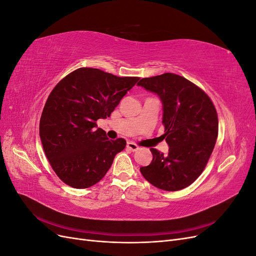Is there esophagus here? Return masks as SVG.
Returning <instances> with one entry per match:
<instances>
[{"instance_id":"34e87169","label":"esophagus","mask_w":256,"mask_h":256,"mask_svg":"<svg viewBox=\"0 0 256 256\" xmlns=\"http://www.w3.org/2000/svg\"><path fill=\"white\" fill-rule=\"evenodd\" d=\"M127 148L132 152H136L138 150V146L134 142H127Z\"/></svg>"}]
</instances>
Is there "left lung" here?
<instances>
[{
  "instance_id": "1",
  "label": "left lung",
  "mask_w": 256,
  "mask_h": 256,
  "mask_svg": "<svg viewBox=\"0 0 256 256\" xmlns=\"http://www.w3.org/2000/svg\"><path fill=\"white\" fill-rule=\"evenodd\" d=\"M138 86L159 96L168 154L150 148L152 160L140 171L154 187L177 191L202 174L218 138V115L206 92L182 76L166 72L143 78Z\"/></svg>"
}]
</instances>
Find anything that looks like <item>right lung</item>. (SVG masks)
<instances>
[{
	"label": "right lung",
	"mask_w": 256,
	"mask_h": 256,
	"mask_svg": "<svg viewBox=\"0 0 256 256\" xmlns=\"http://www.w3.org/2000/svg\"><path fill=\"white\" fill-rule=\"evenodd\" d=\"M138 79L83 67L52 90L42 113L40 136L46 156L62 182L84 189L109 171L126 141L109 140L96 122L109 118Z\"/></svg>",
	"instance_id": "add662e5"
}]
</instances>
